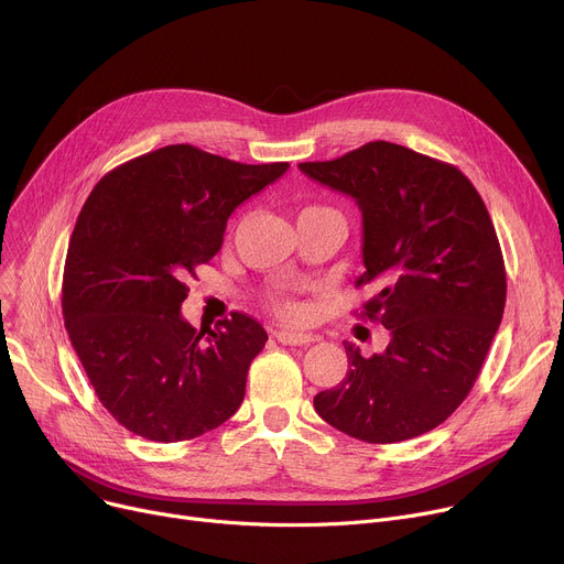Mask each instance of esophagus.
Segmentation results:
<instances>
[{"mask_svg":"<svg viewBox=\"0 0 564 564\" xmlns=\"http://www.w3.org/2000/svg\"><path fill=\"white\" fill-rule=\"evenodd\" d=\"M276 341L283 346H307L312 339V335H303V333H290V330H279L274 333Z\"/></svg>","mask_w":564,"mask_h":564,"instance_id":"1","label":"esophagus"}]
</instances>
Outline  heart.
I'll list each match as a JSON object with an SVG mask.
<instances>
[{"label": "heart", "mask_w": 564, "mask_h": 564, "mask_svg": "<svg viewBox=\"0 0 564 564\" xmlns=\"http://www.w3.org/2000/svg\"><path fill=\"white\" fill-rule=\"evenodd\" d=\"M307 209H321V207H307ZM303 209V212H307ZM272 307L283 316V318H299L303 314V307L292 301V299H285V296H274L272 299Z\"/></svg>", "instance_id": "b5f03b06"}]
</instances>
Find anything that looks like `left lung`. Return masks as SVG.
<instances>
[{"instance_id":"1","label":"left lung","mask_w":564,"mask_h":564,"mask_svg":"<svg viewBox=\"0 0 564 564\" xmlns=\"http://www.w3.org/2000/svg\"><path fill=\"white\" fill-rule=\"evenodd\" d=\"M299 170L361 209L357 285L377 290L361 314L390 330L372 357L344 341L348 372L314 409L368 444L424 435L466 399L502 321L507 272L487 205L457 167L386 140Z\"/></svg>"}]
</instances>
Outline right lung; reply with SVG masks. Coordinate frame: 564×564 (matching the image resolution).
<instances>
[{
  "label": "right lung",
  "mask_w": 564,
  "mask_h": 564,
  "mask_svg": "<svg viewBox=\"0 0 564 564\" xmlns=\"http://www.w3.org/2000/svg\"><path fill=\"white\" fill-rule=\"evenodd\" d=\"M170 144L109 172L77 216L62 283L64 326L102 406L151 442L227 422L268 333L234 312L196 330L185 279L223 246L231 212L288 172Z\"/></svg>",
  "instance_id": "right-lung-1"
}]
</instances>
